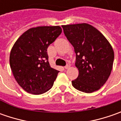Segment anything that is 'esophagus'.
Instances as JSON below:
<instances>
[{
	"label": "esophagus",
	"instance_id": "obj_1",
	"mask_svg": "<svg viewBox=\"0 0 121 121\" xmlns=\"http://www.w3.org/2000/svg\"><path fill=\"white\" fill-rule=\"evenodd\" d=\"M69 67H70V63H67V65H66V66L65 67V69H69Z\"/></svg>",
	"mask_w": 121,
	"mask_h": 121
}]
</instances>
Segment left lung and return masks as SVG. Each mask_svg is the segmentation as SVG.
Returning <instances> with one entry per match:
<instances>
[{
    "label": "left lung",
    "instance_id": "obj_1",
    "mask_svg": "<svg viewBox=\"0 0 121 121\" xmlns=\"http://www.w3.org/2000/svg\"><path fill=\"white\" fill-rule=\"evenodd\" d=\"M64 34L76 54L79 75L72 81L78 90L91 93L108 80L112 69L114 51L104 35L87 23L62 26Z\"/></svg>",
    "mask_w": 121,
    "mask_h": 121
}]
</instances>
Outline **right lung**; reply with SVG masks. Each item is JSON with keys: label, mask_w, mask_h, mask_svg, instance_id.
<instances>
[{"label": "right lung", "mask_w": 121, "mask_h": 121, "mask_svg": "<svg viewBox=\"0 0 121 121\" xmlns=\"http://www.w3.org/2000/svg\"><path fill=\"white\" fill-rule=\"evenodd\" d=\"M61 32L60 26L33 27L13 45L10 66L17 82L27 92L39 95L53 86L59 71L50 67L47 48Z\"/></svg>", "instance_id": "1"}]
</instances>
